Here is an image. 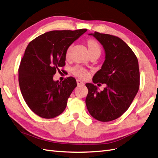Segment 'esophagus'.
Here are the masks:
<instances>
[{
    "mask_svg": "<svg viewBox=\"0 0 158 158\" xmlns=\"http://www.w3.org/2000/svg\"><path fill=\"white\" fill-rule=\"evenodd\" d=\"M76 82H77V85L78 86H81V85H84V82H82V81H81L80 80H76Z\"/></svg>",
    "mask_w": 158,
    "mask_h": 158,
    "instance_id": "1",
    "label": "esophagus"
}]
</instances>
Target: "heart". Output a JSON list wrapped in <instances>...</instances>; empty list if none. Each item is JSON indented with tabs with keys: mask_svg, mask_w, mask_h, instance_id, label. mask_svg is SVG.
<instances>
[{
	"mask_svg": "<svg viewBox=\"0 0 158 158\" xmlns=\"http://www.w3.org/2000/svg\"><path fill=\"white\" fill-rule=\"evenodd\" d=\"M87 46H88V52L90 56L92 55H95V54H101V48L98 42L92 39H89L86 42ZM72 46H70L67 48L65 53V57L66 59H69L70 57V54L72 52ZM72 73L74 75H75L77 77L81 78V79H86L89 75V72L88 70H86L84 68L80 66L79 65L75 66L73 67L71 70Z\"/></svg>",
	"mask_w": 158,
	"mask_h": 158,
	"instance_id": "heart-1",
	"label": "heart"
}]
</instances>
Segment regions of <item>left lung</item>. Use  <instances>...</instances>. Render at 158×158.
I'll use <instances>...</instances> for the list:
<instances>
[{"instance_id": "8db88e82", "label": "left lung", "mask_w": 158, "mask_h": 158, "mask_svg": "<svg viewBox=\"0 0 158 158\" xmlns=\"http://www.w3.org/2000/svg\"><path fill=\"white\" fill-rule=\"evenodd\" d=\"M88 35L94 37L105 52V60L92 81L94 84H106V87L99 92L94 84H86L88 89L86 107L96 120L104 122L112 121L128 109L138 92V58L120 38L98 32Z\"/></svg>"}]
</instances>
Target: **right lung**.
I'll list each match as a JSON object with an SVG mask.
<instances>
[{"mask_svg": "<svg viewBox=\"0 0 158 158\" xmlns=\"http://www.w3.org/2000/svg\"><path fill=\"white\" fill-rule=\"evenodd\" d=\"M87 31H53L31 41L24 52L19 70V82L24 101L34 113L53 118L65 110L67 101L77 86L73 77L54 81L56 70L65 65L67 48Z\"/></svg>", "mask_w": 158, "mask_h": 158, "instance_id": "1", "label": "right lung"}]
</instances>
